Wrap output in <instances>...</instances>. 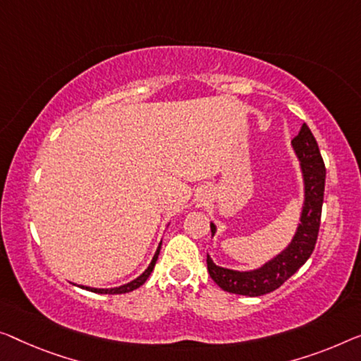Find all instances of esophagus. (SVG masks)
<instances>
[{"mask_svg":"<svg viewBox=\"0 0 361 361\" xmlns=\"http://www.w3.org/2000/svg\"><path fill=\"white\" fill-rule=\"evenodd\" d=\"M201 199H202V197H201ZM201 202H202V201H201Z\"/></svg>","mask_w":361,"mask_h":361,"instance_id":"1","label":"esophagus"}]
</instances>
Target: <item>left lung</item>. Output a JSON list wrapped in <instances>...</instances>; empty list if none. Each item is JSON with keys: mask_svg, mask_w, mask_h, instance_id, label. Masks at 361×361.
Returning a JSON list of instances; mask_svg holds the SVG:
<instances>
[{"mask_svg": "<svg viewBox=\"0 0 361 361\" xmlns=\"http://www.w3.org/2000/svg\"><path fill=\"white\" fill-rule=\"evenodd\" d=\"M293 152L297 155L303 178V206H301L300 224L288 246L252 271H233L220 267L207 255V271L212 281L225 292L261 297L274 290L293 276L308 261L318 240L322 199H324L326 169L322 162L318 142L311 129L303 123L298 136L292 139ZM211 232L215 235L217 227L211 222Z\"/></svg>", "mask_w": 361, "mask_h": 361, "instance_id": "left-lung-1", "label": "left lung"}]
</instances>
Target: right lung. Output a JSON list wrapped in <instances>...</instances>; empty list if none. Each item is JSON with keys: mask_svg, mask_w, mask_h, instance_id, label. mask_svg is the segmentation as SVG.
<instances>
[{"mask_svg": "<svg viewBox=\"0 0 361 361\" xmlns=\"http://www.w3.org/2000/svg\"><path fill=\"white\" fill-rule=\"evenodd\" d=\"M160 246H162V241H160V243H159V248H157V251H155V255H154V257H152V261H150L149 267L141 274V276L134 279V281L128 282V283H125V285H120V287H113V288H94V287H85V285H79V287L89 290V292L105 293V295H106V293H109V295H116V293H128V292H133V290H136V288L141 287V285L147 281V277L150 276V272L154 271V266H155V262H157V257H159V252H160Z\"/></svg>", "mask_w": 361, "mask_h": 361, "instance_id": "right-lung-1", "label": "right lung"}]
</instances>
